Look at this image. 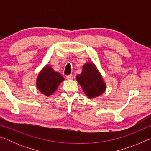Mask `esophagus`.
I'll list each match as a JSON object with an SVG mask.
<instances>
[{"label":"esophagus","instance_id":"34e87169","mask_svg":"<svg viewBox=\"0 0 151 151\" xmlns=\"http://www.w3.org/2000/svg\"><path fill=\"white\" fill-rule=\"evenodd\" d=\"M73 78H74V76L73 75L66 76V78L68 79V80H72V79H73Z\"/></svg>","mask_w":151,"mask_h":151}]
</instances>
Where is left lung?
Wrapping results in <instances>:
<instances>
[{
    "instance_id": "obj_1",
    "label": "left lung",
    "mask_w": 151,
    "mask_h": 151,
    "mask_svg": "<svg viewBox=\"0 0 151 151\" xmlns=\"http://www.w3.org/2000/svg\"><path fill=\"white\" fill-rule=\"evenodd\" d=\"M79 85L88 98L100 96L106 90V84L102 75L93 63H86L83 66V71L76 75Z\"/></svg>"
}]
</instances>
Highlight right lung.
<instances>
[{
    "label": "right lung",
    "instance_id": "obj_1",
    "mask_svg": "<svg viewBox=\"0 0 151 151\" xmlns=\"http://www.w3.org/2000/svg\"><path fill=\"white\" fill-rule=\"evenodd\" d=\"M63 81L64 78L59 73L55 72L50 66H46L39 73L36 85L43 94L50 96Z\"/></svg>",
    "mask_w": 151,
    "mask_h": 151
}]
</instances>
